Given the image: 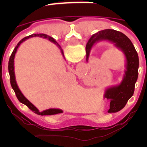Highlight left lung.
Masks as SVG:
<instances>
[{
	"mask_svg": "<svg viewBox=\"0 0 147 147\" xmlns=\"http://www.w3.org/2000/svg\"><path fill=\"white\" fill-rule=\"evenodd\" d=\"M104 40L115 43V46L124 53L127 59V70L121 85L109 88L105 91V97L110 101L108 113H115L124 108L127 101L133 95L138 76L139 59L134 45L124 34L113 29H105L94 34L88 40L85 48L87 59L93 44Z\"/></svg>",
	"mask_w": 147,
	"mask_h": 147,
	"instance_id": "left-lung-1",
	"label": "left lung"
}]
</instances>
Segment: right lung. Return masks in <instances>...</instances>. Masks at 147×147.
Listing matches in <instances>:
<instances>
[{
    "label": "right lung",
    "instance_id": "obj_1",
    "mask_svg": "<svg viewBox=\"0 0 147 147\" xmlns=\"http://www.w3.org/2000/svg\"><path fill=\"white\" fill-rule=\"evenodd\" d=\"M43 37V38H47L48 40H49L50 41L53 42L54 43H57V42H56L55 40H54L53 37H50V36H48L47 34H34L30 35V36H28V37H24L23 39H22L20 42H18V45H17L16 47H15V49H14V51H12L11 55L10 56L9 60V66H8V68H9V76H10V83H11V88H12V89L14 90V91H15V94H16V96L17 98H18V99L19 100L21 103L26 105L27 107H28L30 110H32L33 112H34L35 113L37 114V115H55V114L61 113H62V111L61 110H59V109H49V110H44V111H42V112H39V110H37V109L36 108V107H35L28 99H26L23 94H22L20 89L18 88V85H17L16 81H15V72H14V58H15V53H16L17 49H18V48L19 47V45H20L23 41H25L26 39H28L29 37Z\"/></svg>",
    "mask_w": 147,
    "mask_h": 147
}]
</instances>
